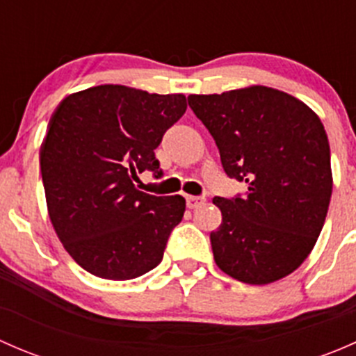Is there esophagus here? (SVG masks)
<instances>
[{
  "instance_id": "esophagus-1",
  "label": "esophagus",
  "mask_w": 356,
  "mask_h": 356,
  "mask_svg": "<svg viewBox=\"0 0 356 356\" xmlns=\"http://www.w3.org/2000/svg\"><path fill=\"white\" fill-rule=\"evenodd\" d=\"M204 203V198H201V196H186V204H188V208H198L201 204Z\"/></svg>"
}]
</instances>
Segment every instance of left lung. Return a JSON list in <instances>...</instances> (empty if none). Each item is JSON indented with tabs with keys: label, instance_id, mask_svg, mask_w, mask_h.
<instances>
[{
	"label": "left lung",
	"instance_id": "obj_1",
	"mask_svg": "<svg viewBox=\"0 0 356 356\" xmlns=\"http://www.w3.org/2000/svg\"><path fill=\"white\" fill-rule=\"evenodd\" d=\"M188 102L215 139L227 177L245 196L213 198L215 264L246 284L296 270L324 227L332 195L331 149L321 118L288 92L251 86Z\"/></svg>",
	"mask_w": 356,
	"mask_h": 356
}]
</instances>
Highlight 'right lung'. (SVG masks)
I'll list each match as a JSON object with an SVG mask.
<instances>
[{"label": "right lung", "mask_w": 356, "mask_h": 356, "mask_svg": "<svg viewBox=\"0 0 356 356\" xmlns=\"http://www.w3.org/2000/svg\"><path fill=\"white\" fill-rule=\"evenodd\" d=\"M186 108L184 95L105 84L67 96L49 118L41 146L49 218L89 274L127 281L163 258L186 200L146 195L134 179L163 175L155 149Z\"/></svg>", "instance_id": "add662e5"}]
</instances>
